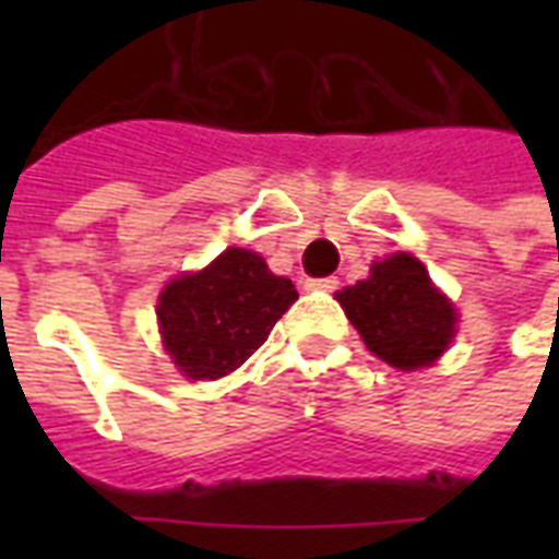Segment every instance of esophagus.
I'll return each instance as SVG.
<instances>
[{
	"label": "esophagus",
	"instance_id": "34e87169",
	"mask_svg": "<svg viewBox=\"0 0 559 559\" xmlns=\"http://www.w3.org/2000/svg\"><path fill=\"white\" fill-rule=\"evenodd\" d=\"M307 287L316 289V293H333V289H340V278H333V275H328V278H313L307 281Z\"/></svg>",
	"mask_w": 559,
	"mask_h": 559
}]
</instances>
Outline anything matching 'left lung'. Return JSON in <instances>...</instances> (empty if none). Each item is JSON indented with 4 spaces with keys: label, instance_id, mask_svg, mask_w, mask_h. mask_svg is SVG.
<instances>
[{
    "label": "left lung",
    "instance_id": "1",
    "mask_svg": "<svg viewBox=\"0 0 559 559\" xmlns=\"http://www.w3.org/2000/svg\"><path fill=\"white\" fill-rule=\"evenodd\" d=\"M373 357L400 371L429 368L455 336L459 313L415 254L394 252L371 275L336 293Z\"/></svg>",
    "mask_w": 559,
    "mask_h": 559
}]
</instances>
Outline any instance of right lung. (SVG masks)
<instances>
[{
  "label": "right lung",
  "mask_w": 559,
  "mask_h": 559,
  "mask_svg": "<svg viewBox=\"0 0 559 559\" xmlns=\"http://www.w3.org/2000/svg\"><path fill=\"white\" fill-rule=\"evenodd\" d=\"M298 293L258 252L228 246L200 272L162 289V342L188 380H219L261 348Z\"/></svg>",
  "instance_id": "1"
}]
</instances>
